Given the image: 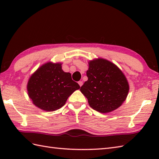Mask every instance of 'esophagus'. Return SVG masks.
<instances>
[{"label": "esophagus", "mask_w": 159, "mask_h": 159, "mask_svg": "<svg viewBox=\"0 0 159 159\" xmlns=\"http://www.w3.org/2000/svg\"><path fill=\"white\" fill-rule=\"evenodd\" d=\"M83 81H79V85H80V87H81V86L83 85Z\"/></svg>", "instance_id": "obj_1"}]
</instances>
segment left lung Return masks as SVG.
<instances>
[{
    "mask_svg": "<svg viewBox=\"0 0 159 159\" xmlns=\"http://www.w3.org/2000/svg\"><path fill=\"white\" fill-rule=\"evenodd\" d=\"M88 80L80 87L89 106L100 113H109L119 108L129 92L128 80L116 64L98 58L88 62Z\"/></svg>",
    "mask_w": 159,
    "mask_h": 159,
    "instance_id": "left-lung-1",
    "label": "left lung"
}]
</instances>
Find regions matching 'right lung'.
<instances>
[{"label":"right lung","mask_w":159,"mask_h":159,"mask_svg":"<svg viewBox=\"0 0 159 159\" xmlns=\"http://www.w3.org/2000/svg\"><path fill=\"white\" fill-rule=\"evenodd\" d=\"M61 63L47 62L30 76L26 86L29 98L45 111L61 108L74 92L80 89L71 74L62 70Z\"/></svg>","instance_id":"1"}]
</instances>
